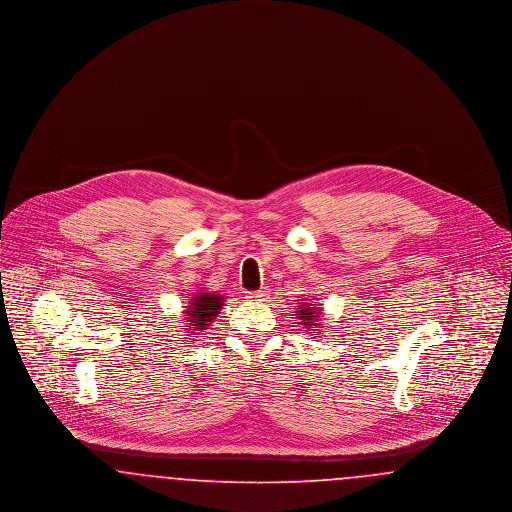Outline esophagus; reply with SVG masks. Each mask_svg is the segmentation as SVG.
Listing matches in <instances>:
<instances>
[{"label": "esophagus", "mask_w": 512, "mask_h": 512, "mask_svg": "<svg viewBox=\"0 0 512 512\" xmlns=\"http://www.w3.org/2000/svg\"><path fill=\"white\" fill-rule=\"evenodd\" d=\"M267 290H259V292H251L247 297L251 299V301H265L267 299Z\"/></svg>", "instance_id": "1"}]
</instances>
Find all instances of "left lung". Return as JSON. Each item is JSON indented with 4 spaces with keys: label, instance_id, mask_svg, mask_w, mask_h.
<instances>
[{
    "label": "left lung",
    "instance_id": "left-lung-1",
    "mask_svg": "<svg viewBox=\"0 0 512 512\" xmlns=\"http://www.w3.org/2000/svg\"><path fill=\"white\" fill-rule=\"evenodd\" d=\"M320 307H313V305H309V303H303V305H299V311H297V315H299V320H301V324L303 326H307L309 330L311 328H317L318 326V315H320ZM309 334H313L315 338H317V332H309Z\"/></svg>",
    "mask_w": 512,
    "mask_h": 512
}]
</instances>
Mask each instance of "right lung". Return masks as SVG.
I'll list each match as a JSON object with an SVG mask.
<instances>
[{
	"instance_id": "right-lung-1",
	"label": "right lung",
	"mask_w": 512,
	"mask_h": 512,
	"mask_svg": "<svg viewBox=\"0 0 512 512\" xmlns=\"http://www.w3.org/2000/svg\"><path fill=\"white\" fill-rule=\"evenodd\" d=\"M222 301H224V297L219 295V293H194V297H192V301L188 305V311L184 315V320H186V328L184 330L188 332L186 336H190L186 340L203 338V332L211 326V322L219 315L220 309H222Z\"/></svg>"
}]
</instances>
